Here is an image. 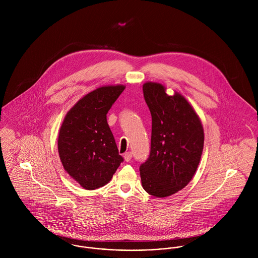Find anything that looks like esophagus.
Returning a JSON list of instances; mask_svg holds the SVG:
<instances>
[{
	"instance_id": "34e87169",
	"label": "esophagus",
	"mask_w": 258,
	"mask_h": 258,
	"mask_svg": "<svg viewBox=\"0 0 258 258\" xmlns=\"http://www.w3.org/2000/svg\"><path fill=\"white\" fill-rule=\"evenodd\" d=\"M131 159H132V153H131V152H126V153L124 154V160H125L126 162H130Z\"/></svg>"
}]
</instances>
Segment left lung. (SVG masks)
<instances>
[{
    "instance_id": "left-lung-1",
    "label": "left lung",
    "mask_w": 258,
    "mask_h": 258,
    "mask_svg": "<svg viewBox=\"0 0 258 258\" xmlns=\"http://www.w3.org/2000/svg\"><path fill=\"white\" fill-rule=\"evenodd\" d=\"M158 82L143 84L152 116L151 152L140 166L143 188L157 198L170 197L190 182L204 149L202 121L184 95L166 92Z\"/></svg>"
}]
</instances>
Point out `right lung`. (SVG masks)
<instances>
[{
	"label": "right lung",
	"instance_id": "obj_1",
	"mask_svg": "<svg viewBox=\"0 0 258 258\" xmlns=\"http://www.w3.org/2000/svg\"><path fill=\"white\" fill-rule=\"evenodd\" d=\"M125 85H104L81 97L67 113L57 149L66 172L85 189L108 184L123 162L106 114Z\"/></svg>",
	"mask_w": 258,
	"mask_h": 258
}]
</instances>
